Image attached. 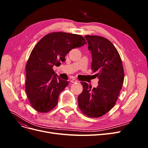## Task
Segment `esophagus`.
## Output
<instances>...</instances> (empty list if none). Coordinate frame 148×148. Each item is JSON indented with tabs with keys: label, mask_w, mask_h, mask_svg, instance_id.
Returning <instances> with one entry per match:
<instances>
[{
	"label": "esophagus",
	"mask_w": 148,
	"mask_h": 148,
	"mask_svg": "<svg viewBox=\"0 0 148 148\" xmlns=\"http://www.w3.org/2000/svg\"><path fill=\"white\" fill-rule=\"evenodd\" d=\"M78 81H77V79H70V82L71 83H77Z\"/></svg>",
	"instance_id": "obj_1"
}]
</instances>
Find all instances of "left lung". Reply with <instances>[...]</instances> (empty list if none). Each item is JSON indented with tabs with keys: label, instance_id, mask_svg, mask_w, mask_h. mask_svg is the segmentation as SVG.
<instances>
[{
	"label": "left lung",
	"instance_id": "1",
	"mask_svg": "<svg viewBox=\"0 0 148 148\" xmlns=\"http://www.w3.org/2000/svg\"><path fill=\"white\" fill-rule=\"evenodd\" d=\"M91 52V69L99 78L93 88L82 82L83 91L78 96V106L89 117H99L112 108L117 100L124 80L122 62L109 40L99 36H85Z\"/></svg>",
	"mask_w": 148,
	"mask_h": 148
}]
</instances>
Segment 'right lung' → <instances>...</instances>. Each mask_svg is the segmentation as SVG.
<instances>
[{
  "instance_id": "add662e5",
  "label": "right lung",
  "mask_w": 148,
  "mask_h": 148,
  "mask_svg": "<svg viewBox=\"0 0 148 148\" xmlns=\"http://www.w3.org/2000/svg\"><path fill=\"white\" fill-rule=\"evenodd\" d=\"M86 44L81 35L53 32L36 44L26 63L25 82L26 95L36 110L46 113L57 106L60 93L69 82L57 77L53 66H60L71 49Z\"/></svg>"
}]
</instances>
